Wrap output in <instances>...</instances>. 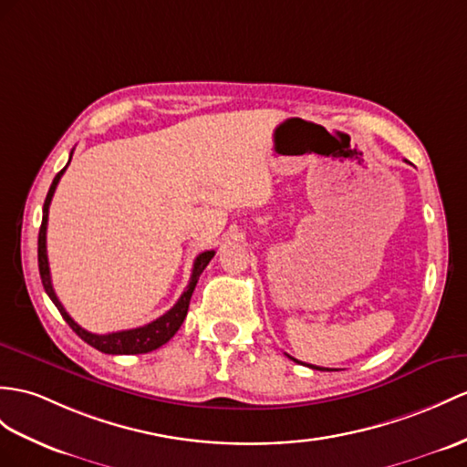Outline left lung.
Here are the masks:
<instances>
[{
  "mask_svg": "<svg viewBox=\"0 0 467 467\" xmlns=\"http://www.w3.org/2000/svg\"><path fill=\"white\" fill-rule=\"evenodd\" d=\"M293 360H295V358H293ZM306 367H309V365H306ZM311 368H317V370H325V368H321V367H313V365H311ZM327 370H328V368H327Z\"/></svg>",
  "mask_w": 467,
  "mask_h": 467,
  "instance_id": "8db88e82",
  "label": "left lung"
}]
</instances>
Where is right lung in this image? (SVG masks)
Wrapping results in <instances>:
<instances>
[{
  "instance_id": "right-lung-1",
  "label": "right lung",
  "mask_w": 467,
  "mask_h": 467,
  "mask_svg": "<svg viewBox=\"0 0 467 467\" xmlns=\"http://www.w3.org/2000/svg\"><path fill=\"white\" fill-rule=\"evenodd\" d=\"M73 156V152H71ZM71 162V158H69ZM67 162V166H69ZM67 166L61 170L59 174L53 178V184L47 192V198H45L43 203V220H41V227H39V240H37V259H39V275H41V283L45 293L49 295V299L55 303L57 309L63 315V319L67 321L73 331L81 337L87 345L95 347L97 350L105 352V355H144V352L156 350L158 347L166 345L170 338L176 335V331L180 328V325L184 323L186 315H188V306H190V299L192 293L196 289V283L202 275V271L206 269V265L212 261V257L215 255V252H203L196 257L194 261V269H192V277L186 291L180 295V299L176 301V305L172 309L166 311L162 317H158L156 321L148 323L144 327L139 328H129V331H119V333H109V335H95L85 331L83 327H78L71 315L65 311V306L61 305V301L57 299L55 289L51 285V273H49V261H47V218H49V206H51V198L55 194V188L59 184V180L63 176V172L67 170Z\"/></svg>"
}]
</instances>
